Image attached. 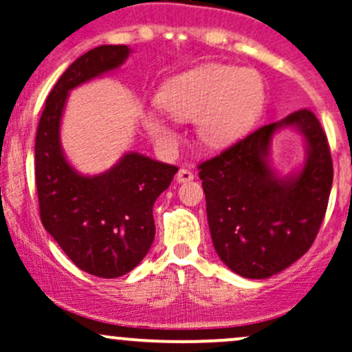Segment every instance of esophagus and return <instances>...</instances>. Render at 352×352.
I'll use <instances>...</instances> for the list:
<instances>
[{
  "label": "esophagus",
  "mask_w": 352,
  "mask_h": 352,
  "mask_svg": "<svg viewBox=\"0 0 352 352\" xmlns=\"http://www.w3.org/2000/svg\"><path fill=\"white\" fill-rule=\"evenodd\" d=\"M175 179H177V182H179V184L190 182V180H194V173H192L190 170H187V168H180L179 172H177Z\"/></svg>",
  "instance_id": "esophagus-1"
}]
</instances>
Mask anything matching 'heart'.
<instances>
[{
    "label": "heart",
    "instance_id": "b5f03b06",
    "mask_svg": "<svg viewBox=\"0 0 352 352\" xmlns=\"http://www.w3.org/2000/svg\"><path fill=\"white\" fill-rule=\"evenodd\" d=\"M157 102L173 120H195L201 143L221 148L238 142L253 126L265 104V84L256 70L204 64L166 80ZM143 124L158 145L175 143V131L155 111L143 113Z\"/></svg>",
    "mask_w": 352,
    "mask_h": 352
}]
</instances>
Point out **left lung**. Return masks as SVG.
Masks as SVG:
<instances>
[{
	"label": "left lung",
	"instance_id": "obj_1",
	"mask_svg": "<svg viewBox=\"0 0 352 352\" xmlns=\"http://www.w3.org/2000/svg\"><path fill=\"white\" fill-rule=\"evenodd\" d=\"M292 127L306 142V162L280 176L271 166L272 136ZM207 223L223 263L244 278H270L307 253L319 232L332 187L327 136L309 109L258 128L202 162Z\"/></svg>",
	"mask_w": 352,
	"mask_h": 352
}]
</instances>
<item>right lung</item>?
<instances>
[{"label": "right lung", "instance_id": "right-lung-1", "mask_svg": "<svg viewBox=\"0 0 352 352\" xmlns=\"http://www.w3.org/2000/svg\"><path fill=\"white\" fill-rule=\"evenodd\" d=\"M129 54L126 45H101L72 62L47 98L35 138L43 228L74 265L99 278L126 275L146 256L155 238L153 204L179 170L128 151L106 172L84 175L65 157L60 121L69 92L120 69Z\"/></svg>", "mask_w": 352, "mask_h": 352}]
</instances>
